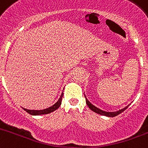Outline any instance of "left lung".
<instances>
[{
    "mask_svg": "<svg viewBox=\"0 0 148 148\" xmlns=\"http://www.w3.org/2000/svg\"><path fill=\"white\" fill-rule=\"evenodd\" d=\"M85 98H86V96H85ZM86 103H87V105L88 106V107L90 108L91 109L92 111H94L95 113L100 114V115L106 116H108V117H114V116H116L119 115V114H120L121 113H122L123 111H124V110H125L126 109H127V108L130 106V105H128V106H127V107L121 109V110H117V111H115V112H106V111L100 110V108H97V107H95V106H93V105L92 104V103H90V102L89 101L87 98H86Z\"/></svg>",
    "mask_w": 148,
    "mask_h": 148,
    "instance_id": "8db88e82",
    "label": "left lung"
}]
</instances>
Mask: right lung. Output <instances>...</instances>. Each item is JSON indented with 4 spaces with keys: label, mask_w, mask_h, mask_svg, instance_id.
Listing matches in <instances>:
<instances>
[{
    "label": "right lung",
    "mask_w": 148,
    "mask_h": 148,
    "mask_svg": "<svg viewBox=\"0 0 148 148\" xmlns=\"http://www.w3.org/2000/svg\"><path fill=\"white\" fill-rule=\"evenodd\" d=\"M64 95V92L61 93V96H60L59 99H58V101L53 105V106H51V107L48 108L43 109V110H29V109H26L23 108L25 111H27L28 114H31L33 116H38V115H43V114H48L50 113L53 112L54 110H56V109H58L60 107L61 104V101H62V97Z\"/></svg>",
    "instance_id": "1"
}]
</instances>
